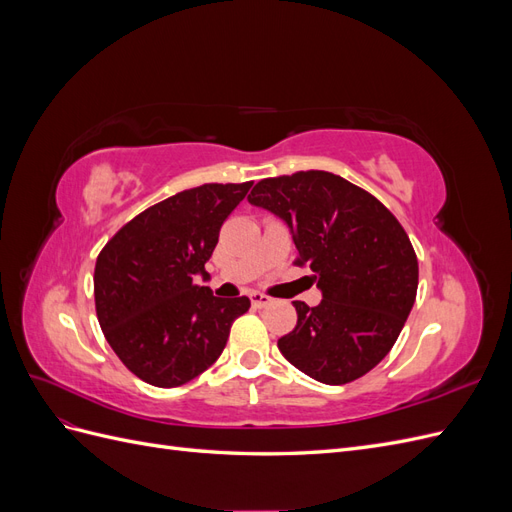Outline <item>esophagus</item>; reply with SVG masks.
<instances>
[{"instance_id":"34e87169","label":"esophagus","mask_w":512,"mask_h":512,"mask_svg":"<svg viewBox=\"0 0 512 512\" xmlns=\"http://www.w3.org/2000/svg\"><path fill=\"white\" fill-rule=\"evenodd\" d=\"M250 299H252L254 307H267L271 303V297H267V294H262V292H254Z\"/></svg>"}]
</instances>
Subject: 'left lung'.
<instances>
[{
	"label": "left lung",
	"instance_id": "obj_1",
	"mask_svg": "<svg viewBox=\"0 0 512 512\" xmlns=\"http://www.w3.org/2000/svg\"><path fill=\"white\" fill-rule=\"evenodd\" d=\"M288 224L322 290L294 301L297 327L277 339L294 367L322 384H348L374 369L404 329L418 288V260L404 226L376 196L327 170L262 179L247 196Z\"/></svg>",
	"mask_w": 512,
	"mask_h": 512
}]
</instances>
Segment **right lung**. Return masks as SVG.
<instances>
[{
    "label": "right lung",
    "instance_id": "obj_1",
    "mask_svg": "<svg viewBox=\"0 0 512 512\" xmlns=\"http://www.w3.org/2000/svg\"><path fill=\"white\" fill-rule=\"evenodd\" d=\"M252 181L205 183L145 209L96 260V314L106 342L136 378L160 389L194 380L222 354L250 299L213 297L205 275L220 228Z\"/></svg>",
    "mask_w": 512,
    "mask_h": 512
}]
</instances>
